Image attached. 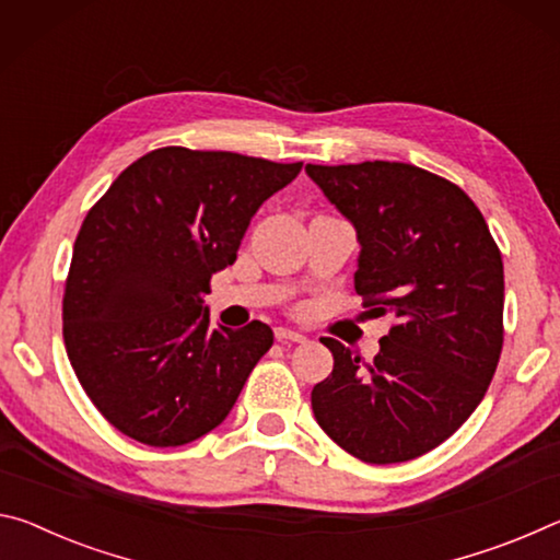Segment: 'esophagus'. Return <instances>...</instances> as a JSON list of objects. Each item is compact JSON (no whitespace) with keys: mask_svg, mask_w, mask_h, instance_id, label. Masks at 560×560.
<instances>
[{"mask_svg":"<svg viewBox=\"0 0 560 560\" xmlns=\"http://www.w3.org/2000/svg\"><path fill=\"white\" fill-rule=\"evenodd\" d=\"M275 337H278V342H295V345H300V342H305L307 337L302 335V332H295V329H288V327H278L275 329Z\"/></svg>","mask_w":560,"mask_h":560,"instance_id":"esophagus-1","label":"esophagus"}]
</instances>
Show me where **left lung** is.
<instances>
[{
    "mask_svg": "<svg viewBox=\"0 0 560 560\" xmlns=\"http://www.w3.org/2000/svg\"><path fill=\"white\" fill-rule=\"evenodd\" d=\"M350 220L354 290L392 315L372 364L323 337L332 374L313 389L317 424L366 464L432 452L479 407L503 345V262L459 186L397 161L305 166Z\"/></svg>",
    "mask_w": 560,
    "mask_h": 560,
    "instance_id": "8db88e82",
    "label": "left lung"
}]
</instances>
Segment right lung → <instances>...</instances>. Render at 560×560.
Masks as SVG:
<instances>
[{"label":"right lung","instance_id":"obj_1","mask_svg":"<svg viewBox=\"0 0 560 560\" xmlns=\"http://www.w3.org/2000/svg\"><path fill=\"white\" fill-rule=\"evenodd\" d=\"M300 168L168 145L133 161L89 210L63 292V345L118 432L183 446L231 415L272 329L260 319L210 329L203 295Z\"/></svg>","mask_w":560,"mask_h":560}]
</instances>
